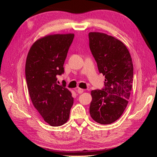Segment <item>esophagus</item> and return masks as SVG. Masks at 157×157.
Listing matches in <instances>:
<instances>
[{"mask_svg": "<svg viewBox=\"0 0 157 157\" xmlns=\"http://www.w3.org/2000/svg\"><path fill=\"white\" fill-rule=\"evenodd\" d=\"M83 92H84L83 89H81V88H78L77 89V92L78 94H82V93H83Z\"/></svg>", "mask_w": 157, "mask_h": 157, "instance_id": "esophagus-1", "label": "esophagus"}]
</instances>
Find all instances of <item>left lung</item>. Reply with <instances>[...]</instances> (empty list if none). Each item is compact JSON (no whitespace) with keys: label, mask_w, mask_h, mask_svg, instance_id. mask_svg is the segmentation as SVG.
I'll return each mask as SVG.
<instances>
[{"label":"left lung","mask_w":157,"mask_h":157,"mask_svg":"<svg viewBox=\"0 0 157 157\" xmlns=\"http://www.w3.org/2000/svg\"><path fill=\"white\" fill-rule=\"evenodd\" d=\"M89 46L99 73L105 76L104 87L91 92L90 114L101 124L120 118L128 105L134 67L130 52L121 41L101 33L88 34Z\"/></svg>","instance_id":"obj_1"}]
</instances>
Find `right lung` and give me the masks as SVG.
<instances>
[{
	"label": "right lung",
	"mask_w": 157,
	"mask_h": 157,
	"mask_svg": "<svg viewBox=\"0 0 157 157\" xmlns=\"http://www.w3.org/2000/svg\"><path fill=\"white\" fill-rule=\"evenodd\" d=\"M74 34L52 35L36 40L28 53L25 78L33 105L52 126H59L69 118L74 98L65 88L57 84L64 73L63 64Z\"/></svg>",
	"instance_id": "1"
}]
</instances>
